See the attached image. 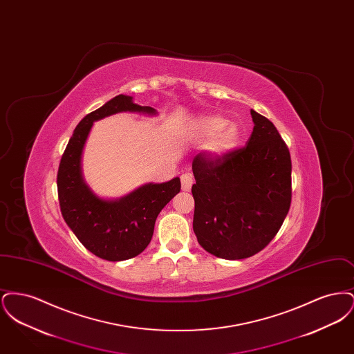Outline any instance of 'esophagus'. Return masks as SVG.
I'll use <instances>...</instances> for the list:
<instances>
[{
  "instance_id": "1",
  "label": "esophagus",
  "mask_w": 354,
  "mask_h": 354,
  "mask_svg": "<svg viewBox=\"0 0 354 354\" xmlns=\"http://www.w3.org/2000/svg\"><path fill=\"white\" fill-rule=\"evenodd\" d=\"M180 180H182V189L183 191H189L191 187L194 185V178L191 174H183L180 176Z\"/></svg>"
}]
</instances>
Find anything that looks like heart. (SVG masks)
Masks as SVG:
<instances>
[{
    "instance_id": "b5f03b06",
    "label": "heart",
    "mask_w": 354,
    "mask_h": 354,
    "mask_svg": "<svg viewBox=\"0 0 354 354\" xmlns=\"http://www.w3.org/2000/svg\"><path fill=\"white\" fill-rule=\"evenodd\" d=\"M228 119L220 115H205L198 119L196 131L207 138L205 151L214 158H220L232 151L239 143L240 131L235 124H228Z\"/></svg>"
}]
</instances>
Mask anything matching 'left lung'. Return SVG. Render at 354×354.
<instances>
[{"instance_id":"8db88e82","label":"left lung","mask_w":354,"mask_h":354,"mask_svg":"<svg viewBox=\"0 0 354 354\" xmlns=\"http://www.w3.org/2000/svg\"><path fill=\"white\" fill-rule=\"evenodd\" d=\"M247 145L220 158L192 160L196 183L194 232L207 252L227 260L264 250L281 228L292 201V162L270 119L251 110Z\"/></svg>"}]
</instances>
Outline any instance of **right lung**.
I'll list each match as a JSON object with an SVG mask.
<instances>
[{
    "instance_id": "add662e5",
    "label": "right lung",
    "mask_w": 354,
    "mask_h": 354,
    "mask_svg": "<svg viewBox=\"0 0 354 354\" xmlns=\"http://www.w3.org/2000/svg\"><path fill=\"white\" fill-rule=\"evenodd\" d=\"M120 111L156 114L129 95H117L87 114L75 127L61 158L57 187L62 216L84 248L103 260L122 261L143 252L151 241L155 220L180 191V179L142 185L118 201L98 198L84 183L81 156L93 122Z\"/></svg>"
}]
</instances>
